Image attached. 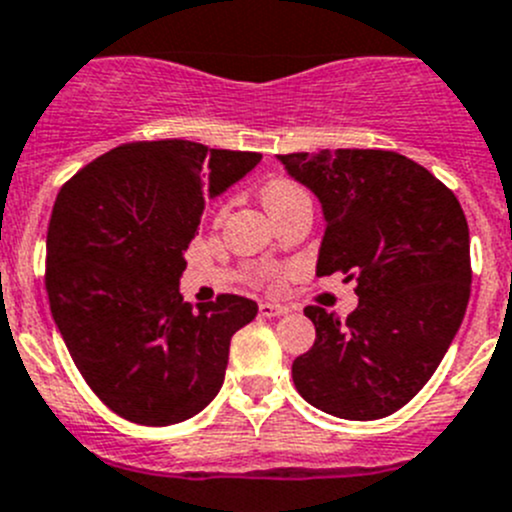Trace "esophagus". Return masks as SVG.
<instances>
[{
	"label": "esophagus",
	"mask_w": 512,
	"mask_h": 512,
	"mask_svg": "<svg viewBox=\"0 0 512 512\" xmlns=\"http://www.w3.org/2000/svg\"><path fill=\"white\" fill-rule=\"evenodd\" d=\"M287 307L282 305H275V302H260V315L262 317H280L285 315Z\"/></svg>",
	"instance_id": "1"
}]
</instances>
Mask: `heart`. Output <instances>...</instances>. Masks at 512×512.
Returning a JSON list of instances; mask_svg holds the SVG:
<instances>
[{"mask_svg":"<svg viewBox=\"0 0 512 512\" xmlns=\"http://www.w3.org/2000/svg\"><path fill=\"white\" fill-rule=\"evenodd\" d=\"M297 197H307V195L290 180H272L270 185L265 187V192H262V202H265V207L270 212L277 210V207L287 205V202L297 200Z\"/></svg>","mask_w":512,"mask_h":512,"instance_id":"1","label":"heart"}]
</instances>
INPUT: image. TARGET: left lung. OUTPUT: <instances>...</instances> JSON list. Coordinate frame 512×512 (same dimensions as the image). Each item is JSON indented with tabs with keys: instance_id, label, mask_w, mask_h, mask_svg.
Masks as SVG:
<instances>
[{
	"instance_id": "obj_1",
	"label": "left lung",
	"mask_w": 512,
	"mask_h": 512,
	"mask_svg": "<svg viewBox=\"0 0 512 512\" xmlns=\"http://www.w3.org/2000/svg\"><path fill=\"white\" fill-rule=\"evenodd\" d=\"M320 200L317 275L355 280L340 320L305 307L315 345L292 362L302 398L345 420L388 418L438 370L470 300V232L458 197L423 165L388 150L280 155Z\"/></svg>"
}]
</instances>
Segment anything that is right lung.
<instances>
[{
	"label": "right lung",
	"mask_w": 512,
	"mask_h": 512,
	"mask_svg": "<svg viewBox=\"0 0 512 512\" xmlns=\"http://www.w3.org/2000/svg\"><path fill=\"white\" fill-rule=\"evenodd\" d=\"M260 160L187 140L130 142L59 190L49 307L77 370L119 418L175 425L220 393L232 335L255 320L257 302L220 295L192 310L180 277L207 197Z\"/></svg>",
	"instance_id": "right-lung-1"
}]
</instances>
